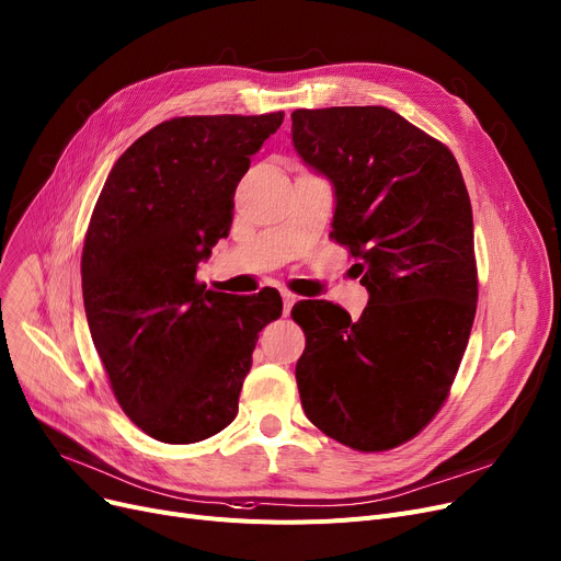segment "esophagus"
<instances>
[{
	"label": "esophagus",
	"mask_w": 561,
	"mask_h": 561,
	"mask_svg": "<svg viewBox=\"0 0 561 561\" xmlns=\"http://www.w3.org/2000/svg\"><path fill=\"white\" fill-rule=\"evenodd\" d=\"M280 297H283V316H289V310H293V306L297 304V297L293 293H287V289H283Z\"/></svg>",
	"instance_id": "34e87169"
}]
</instances>
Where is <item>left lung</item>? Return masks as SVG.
Masks as SVG:
<instances>
[{
	"label": "left lung",
	"instance_id": "1",
	"mask_svg": "<svg viewBox=\"0 0 561 561\" xmlns=\"http://www.w3.org/2000/svg\"><path fill=\"white\" fill-rule=\"evenodd\" d=\"M299 159L333 186L331 239L358 260L362 318L299 301L306 416L356 451L412 439L449 396L477 312L472 205L454 153L398 112H293Z\"/></svg>",
	"mask_w": 561,
	"mask_h": 561
}]
</instances>
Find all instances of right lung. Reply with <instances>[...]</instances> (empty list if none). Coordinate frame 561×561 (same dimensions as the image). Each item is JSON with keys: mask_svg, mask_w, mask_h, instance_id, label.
Here are the masks:
<instances>
[{"mask_svg": "<svg viewBox=\"0 0 561 561\" xmlns=\"http://www.w3.org/2000/svg\"><path fill=\"white\" fill-rule=\"evenodd\" d=\"M283 112L176 117L112 165L82 249L94 347L126 416L149 437L193 444L237 416L260 331L280 318L272 287L211 293L197 264L232 226L234 191Z\"/></svg>", "mask_w": 561, "mask_h": 561, "instance_id": "obj_1", "label": "right lung"}]
</instances>
